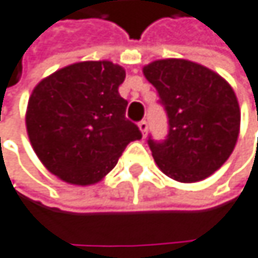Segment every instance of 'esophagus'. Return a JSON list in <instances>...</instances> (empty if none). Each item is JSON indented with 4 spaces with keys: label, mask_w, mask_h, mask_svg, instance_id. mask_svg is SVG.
<instances>
[{
    "label": "esophagus",
    "mask_w": 258,
    "mask_h": 258,
    "mask_svg": "<svg viewBox=\"0 0 258 258\" xmlns=\"http://www.w3.org/2000/svg\"><path fill=\"white\" fill-rule=\"evenodd\" d=\"M138 125H139V130H141V133H142L144 136H147V132H148V122H147V120H141Z\"/></svg>",
    "instance_id": "34e87169"
}]
</instances>
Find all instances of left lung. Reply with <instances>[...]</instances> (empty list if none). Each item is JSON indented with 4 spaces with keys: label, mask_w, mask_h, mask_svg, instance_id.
<instances>
[{
    "label": "left lung",
    "mask_w": 258,
    "mask_h": 258,
    "mask_svg": "<svg viewBox=\"0 0 258 258\" xmlns=\"http://www.w3.org/2000/svg\"><path fill=\"white\" fill-rule=\"evenodd\" d=\"M168 116V136L148 138L157 167L168 177L192 183L217 171L231 156L240 108L232 87L216 72L186 61L159 59L144 67Z\"/></svg>",
    "instance_id": "left-lung-1"
}]
</instances>
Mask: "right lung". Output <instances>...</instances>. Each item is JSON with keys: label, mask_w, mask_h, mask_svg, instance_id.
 Returning <instances> with one entry per match:
<instances>
[{"label": "right lung", "mask_w": 258, "mask_h": 258, "mask_svg": "<svg viewBox=\"0 0 258 258\" xmlns=\"http://www.w3.org/2000/svg\"><path fill=\"white\" fill-rule=\"evenodd\" d=\"M125 70L110 61L67 66L32 91L26 125L44 167L72 185L99 182L132 141L142 138L125 117L128 102L119 85Z\"/></svg>", "instance_id": "obj_1"}]
</instances>
